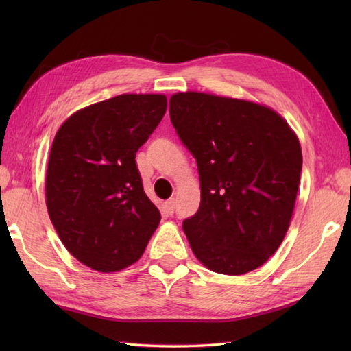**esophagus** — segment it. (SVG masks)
I'll list each match as a JSON object with an SVG mask.
<instances>
[{
	"label": "esophagus",
	"instance_id": "esophagus-1",
	"mask_svg": "<svg viewBox=\"0 0 351 351\" xmlns=\"http://www.w3.org/2000/svg\"><path fill=\"white\" fill-rule=\"evenodd\" d=\"M164 205H166V210H167V213H169V214H173V213H175V206H176L175 199H169L167 202L164 204Z\"/></svg>",
	"mask_w": 351,
	"mask_h": 351
}]
</instances>
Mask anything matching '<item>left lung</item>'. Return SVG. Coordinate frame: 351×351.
I'll use <instances>...</instances> for the list:
<instances>
[{"label": "left lung", "mask_w": 351, "mask_h": 351, "mask_svg": "<svg viewBox=\"0 0 351 351\" xmlns=\"http://www.w3.org/2000/svg\"><path fill=\"white\" fill-rule=\"evenodd\" d=\"M169 111L199 170V210L182 221L193 253L215 273L255 270L289 228L302 173L299 138L276 111L243 99L176 93Z\"/></svg>", "instance_id": "left-lung-1"}]
</instances>
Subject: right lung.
I'll list each match as a JSON object with an SVG mask.
<instances>
[{"mask_svg":"<svg viewBox=\"0 0 351 351\" xmlns=\"http://www.w3.org/2000/svg\"><path fill=\"white\" fill-rule=\"evenodd\" d=\"M166 110L164 95H119L73 113L52 141L45 184L49 219L64 247L96 271L138 261L161 220L136 154Z\"/></svg>","mask_w":351,"mask_h":351,"instance_id":"obj_1","label":"right lung"}]
</instances>
